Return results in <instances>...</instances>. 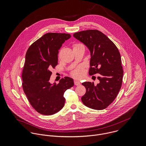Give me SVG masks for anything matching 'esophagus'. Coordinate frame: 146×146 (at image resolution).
<instances>
[{
    "label": "esophagus",
    "instance_id": "1",
    "mask_svg": "<svg viewBox=\"0 0 146 146\" xmlns=\"http://www.w3.org/2000/svg\"><path fill=\"white\" fill-rule=\"evenodd\" d=\"M74 84L75 85H79L80 83V82H78V81H77V80H75L74 81Z\"/></svg>",
    "mask_w": 146,
    "mask_h": 146
}]
</instances>
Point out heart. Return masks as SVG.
<instances>
[{
  "label": "heart",
  "mask_w": 146,
  "mask_h": 146,
  "mask_svg": "<svg viewBox=\"0 0 146 146\" xmlns=\"http://www.w3.org/2000/svg\"><path fill=\"white\" fill-rule=\"evenodd\" d=\"M81 44H75L74 47L75 46H78L79 45H80ZM85 74V70L82 66H79L77 68H76L75 70H74L72 72H71V75L72 76L75 78V79H80L81 78H82L84 76Z\"/></svg>",
  "instance_id": "1"
}]
</instances>
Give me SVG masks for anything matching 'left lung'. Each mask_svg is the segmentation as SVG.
<instances>
[{
    "mask_svg": "<svg viewBox=\"0 0 146 146\" xmlns=\"http://www.w3.org/2000/svg\"><path fill=\"white\" fill-rule=\"evenodd\" d=\"M73 36L83 42L90 52L89 74H98L100 82L82 83L86 93L82 97L84 105L94 110L107 108L116 98L121 87L123 69L120 52L106 35L97 30L78 32Z\"/></svg>",
    "mask_w": 146,
    "mask_h": 146,
    "instance_id": "left-lung-1",
    "label": "left lung"
}]
</instances>
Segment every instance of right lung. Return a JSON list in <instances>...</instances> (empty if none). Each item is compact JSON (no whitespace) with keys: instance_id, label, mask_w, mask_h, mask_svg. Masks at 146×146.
<instances>
[{"instance_id":"add662e5","label":"right lung","mask_w":146,"mask_h":146,"mask_svg":"<svg viewBox=\"0 0 146 146\" xmlns=\"http://www.w3.org/2000/svg\"><path fill=\"white\" fill-rule=\"evenodd\" d=\"M71 38L65 33H49L33 43L25 56L22 78V88L30 104L39 113L51 115L64 106L65 91L74 85L69 77L59 83L51 84V69L58 64V50Z\"/></svg>"}]
</instances>
